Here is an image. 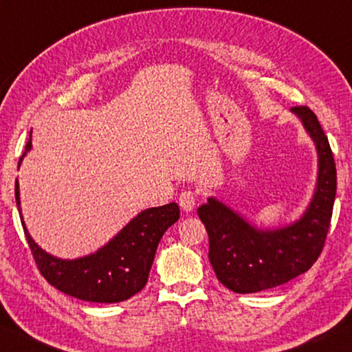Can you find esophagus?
I'll return each instance as SVG.
<instances>
[{"label":"esophagus","instance_id":"34e87169","mask_svg":"<svg viewBox=\"0 0 352 352\" xmlns=\"http://www.w3.org/2000/svg\"><path fill=\"white\" fill-rule=\"evenodd\" d=\"M197 204V192L193 190H184L179 195V206L186 210V212H190Z\"/></svg>","mask_w":352,"mask_h":352}]
</instances>
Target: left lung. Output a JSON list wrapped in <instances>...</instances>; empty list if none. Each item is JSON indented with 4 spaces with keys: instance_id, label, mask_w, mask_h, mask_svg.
<instances>
[{
    "instance_id": "obj_1",
    "label": "left lung",
    "mask_w": 352,
    "mask_h": 352,
    "mask_svg": "<svg viewBox=\"0 0 352 352\" xmlns=\"http://www.w3.org/2000/svg\"><path fill=\"white\" fill-rule=\"evenodd\" d=\"M293 111L320 155L316 193L304 217L286 228L261 231L214 198L198 208L209 236V261L219 282L234 293H259L289 282L316 263L326 244L337 192L333 154L315 113L305 105Z\"/></svg>"
}]
</instances>
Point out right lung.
Returning <instances> with one entry per match:
<instances>
[{
  "mask_svg": "<svg viewBox=\"0 0 352 352\" xmlns=\"http://www.w3.org/2000/svg\"><path fill=\"white\" fill-rule=\"evenodd\" d=\"M30 148L31 140L25 146V153ZM15 201L20 210L17 181ZM177 219L179 208L176 203L146 209L94 255L72 261L53 258L41 250L30 237L25 223L21 225L36 266L48 283L77 299L115 304L131 299L144 288L162 236Z\"/></svg>",
  "mask_w": 352,
  "mask_h": 352,
  "instance_id": "obj_1",
  "label": "right lung"
}]
</instances>
